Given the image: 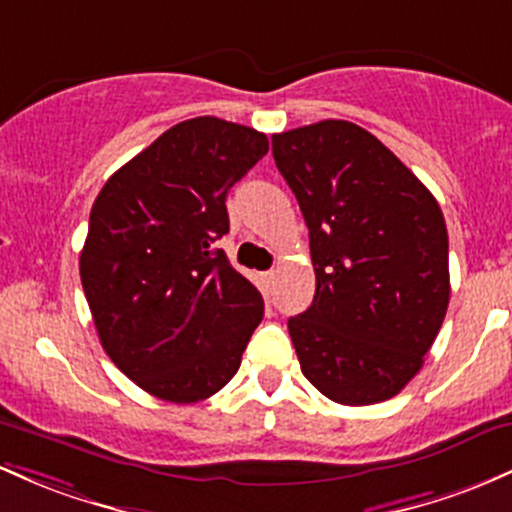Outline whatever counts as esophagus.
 <instances>
[{"label": "esophagus", "instance_id": "obj_1", "mask_svg": "<svg viewBox=\"0 0 512 512\" xmlns=\"http://www.w3.org/2000/svg\"><path fill=\"white\" fill-rule=\"evenodd\" d=\"M275 278H278V271H275V268H273V271L261 273V280H263V283H266V285H273Z\"/></svg>", "mask_w": 512, "mask_h": 512}]
</instances>
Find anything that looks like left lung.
Segmentation results:
<instances>
[{"instance_id": "1", "label": "left lung", "mask_w": 512, "mask_h": 512, "mask_svg": "<svg viewBox=\"0 0 512 512\" xmlns=\"http://www.w3.org/2000/svg\"><path fill=\"white\" fill-rule=\"evenodd\" d=\"M273 159L317 275L312 307L287 321L304 377L336 404L392 399L421 370L450 302L438 200L348 120L273 135Z\"/></svg>"}]
</instances>
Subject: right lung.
<instances>
[{
	"label": "right lung",
	"mask_w": 512,
	"mask_h": 512,
	"mask_svg": "<svg viewBox=\"0 0 512 512\" xmlns=\"http://www.w3.org/2000/svg\"><path fill=\"white\" fill-rule=\"evenodd\" d=\"M268 137L203 116L120 166L96 195L79 275L108 358L157 399L195 404L237 375L263 297L215 241L227 193Z\"/></svg>",
	"instance_id": "add662e5"
}]
</instances>
